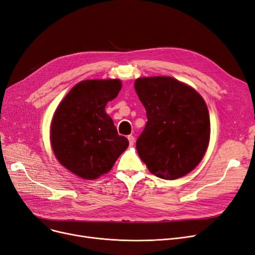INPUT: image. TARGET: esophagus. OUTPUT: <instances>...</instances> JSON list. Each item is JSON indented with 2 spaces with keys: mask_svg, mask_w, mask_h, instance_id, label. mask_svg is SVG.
I'll return each instance as SVG.
<instances>
[{
  "mask_svg": "<svg viewBox=\"0 0 255 255\" xmlns=\"http://www.w3.org/2000/svg\"><path fill=\"white\" fill-rule=\"evenodd\" d=\"M128 142H129V145H134V142H135V137L133 135H129L128 137Z\"/></svg>",
  "mask_w": 255,
  "mask_h": 255,
  "instance_id": "1",
  "label": "esophagus"
}]
</instances>
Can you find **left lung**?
<instances>
[{"instance_id":"8db88e82","label":"left lung","mask_w":255,"mask_h":255,"mask_svg":"<svg viewBox=\"0 0 255 255\" xmlns=\"http://www.w3.org/2000/svg\"><path fill=\"white\" fill-rule=\"evenodd\" d=\"M134 86L147 116L136 142L140 159L161 179L184 177L199 165L209 145L204 99L192 87L169 76L139 77Z\"/></svg>"}]
</instances>
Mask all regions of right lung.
I'll list each match as a JSON object with an SVG mask.
<instances>
[{"label":"right lung","instance_id":"add662e5","mask_svg":"<svg viewBox=\"0 0 255 255\" xmlns=\"http://www.w3.org/2000/svg\"><path fill=\"white\" fill-rule=\"evenodd\" d=\"M120 79H86L60 101L50 125V143L57 161L72 174L95 180L109 172L128 146L106 113L121 90Z\"/></svg>","mask_w":255,"mask_h":255}]
</instances>
